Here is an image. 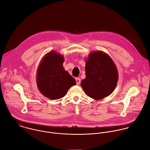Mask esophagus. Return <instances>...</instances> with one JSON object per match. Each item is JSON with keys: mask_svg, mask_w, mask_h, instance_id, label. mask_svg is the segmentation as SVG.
<instances>
[{"mask_svg": "<svg viewBox=\"0 0 150 150\" xmlns=\"http://www.w3.org/2000/svg\"><path fill=\"white\" fill-rule=\"evenodd\" d=\"M75 80H76V85H79L80 84V83H81V79H80L79 78H76L75 79Z\"/></svg>", "mask_w": 150, "mask_h": 150, "instance_id": "1", "label": "esophagus"}]
</instances>
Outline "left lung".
<instances>
[{
	"instance_id": "left-lung-1",
	"label": "left lung",
	"mask_w": 150,
	"mask_h": 150,
	"mask_svg": "<svg viewBox=\"0 0 150 150\" xmlns=\"http://www.w3.org/2000/svg\"><path fill=\"white\" fill-rule=\"evenodd\" d=\"M86 78L81 85L85 93L95 100L102 99L114 90L118 79L117 67L111 57L103 52L91 53L86 60Z\"/></svg>"
}]
</instances>
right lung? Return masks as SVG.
<instances>
[{
	"mask_svg": "<svg viewBox=\"0 0 150 150\" xmlns=\"http://www.w3.org/2000/svg\"><path fill=\"white\" fill-rule=\"evenodd\" d=\"M64 57L53 51L42 59L37 71L36 82L39 91L51 100L64 97L76 81L64 69Z\"/></svg>",
	"mask_w": 150,
	"mask_h": 150,
	"instance_id": "obj_1",
	"label": "right lung"
}]
</instances>
